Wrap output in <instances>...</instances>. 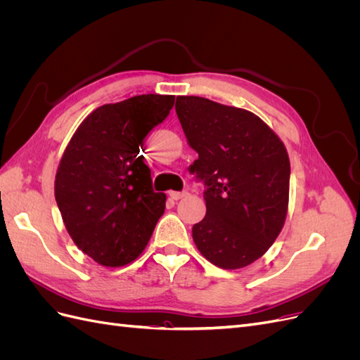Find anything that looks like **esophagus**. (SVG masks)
Returning <instances> with one entry per match:
<instances>
[{
	"label": "esophagus",
	"mask_w": 360,
	"mask_h": 360,
	"mask_svg": "<svg viewBox=\"0 0 360 360\" xmlns=\"http://www.w3.org/2000/svg\"><path fill=\"white\" fill-rule=\"evenodd\" d=\"M186 195H188V192L186 191H183V192H169V197L172 198V200H180V198H183V197H186Z\"/></svg>",
	"instance_id": "34e87169"
}]
</instances>
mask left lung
<instances>
[{
	"label": "left lung",
	"instance_id": "1",
	"mask_svg": "<svg viewBox=\"0 0 360 360\" xmlns=\"http://www.w3.org/2000/svg\"><path fill=\"white\" fill-rule=\"evenodd\" d=\"M176 112L198 159L207 213L192 228L200 252L221 269L246 267L274 245L285 222L288 153L263 120L242 108L179 96Z\"/></svg>",
	"mask_w": 360,
	"mask_h": 360
}]
</instances>
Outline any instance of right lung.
<instances>
[{
	"mask_svg": "<svg viewBox=\"0 0 360 360\" xmlns=\"http://www.w3.org/2000/svg\"><path fill=\"white\" fill-rule=\"evenodd\" d=\"M174 96L141 94L97 108L76 129L56 176V200L75 245L96 263L120 267L147 246L165 210L143 141L165 120Z\"/></svg>",
	"mask_w": 360,
	"mask_h": 360,
	"instance_id": "right-lung-1",
	"label": "right lung"
}]
</instances>
